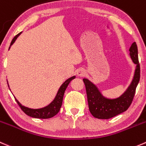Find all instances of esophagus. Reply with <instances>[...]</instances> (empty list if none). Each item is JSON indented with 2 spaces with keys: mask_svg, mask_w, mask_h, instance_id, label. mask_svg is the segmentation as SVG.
<instances>
[{
  "mask_svg": "<svg viewBox=\"0 0 146 146\" xmlns=\"http://www.w3.org/2000/svg\"><path fill=\"white\" fill-rule=\"evenodd\" d=\"M76 74H77V76H79V77H83V76H84L85 75H86V72H85V70H83V68H80L77 70Z\"/></svg>",
  "mask_w": 146,
  "mask_h": 146,
  "instance_id": "esophagus-1",
  "label": "esophagus"
}]
</instances>
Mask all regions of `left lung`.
<instances>
[{
    "mask_svg": "<svg viewBox=\"0 0 146 146\" xmlns=\"http://www.w3.org/2000/svg\"><path fill=\"white\" fill-rule=\"evenodd\" d=\"M132 61L136 65L131 84L119 97L108 98L103 96L97 86L87 78H83L87 93L89 111L93 117L98 119H109L123 113L131 106L135 89L140 80V64L138 62V47L135 42L129 49Z\"/></svg>",
    "mask_w": 146,
    "mask_h": 146,
    "instance_id": "left-lung-1",
    "label": "left lung"
}]
</instances>
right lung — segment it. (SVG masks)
<instances>
[{
	"instance_id": "add662e5",
	"label": "right lung",
	"mask_w": 146,
	"mask_h": 146,
	"mask_svg": "<svg viewBox=\"0 0 146 146\" xmlns=\"http://www.w3.org/2000/svg\"><path fill=\"white\" fill-rule=\"evenodd\" d=\"M21 33L22 32L18 33V35H16L15 37L13 38V39L12 41H11V46H10L9 49L10 48H11V46L13 44L14 42L15 41L17 38L21 35ZM74 78H76V76H73V77L67 79V80H66V81L61 85L60 88L58 89V91L54 100H53L50 104L48 105L47 106H46V107L44 108H38V109L30 108L25 107V106H23V105L21 104V103H20L16 98H15V100H16L17 103H18V104L19 105L20 107H21V108L22 109V111H23L26 115L35 118H41V119L50 118H52V117L55 116V115L59 112V111H60V109L62 106V103H63V96H64L65 91H66V88H67L68 86V84L70 83V82L72 80H73ZM8 87H9V86H8Z\"/></svg>"
}]
</instances>
